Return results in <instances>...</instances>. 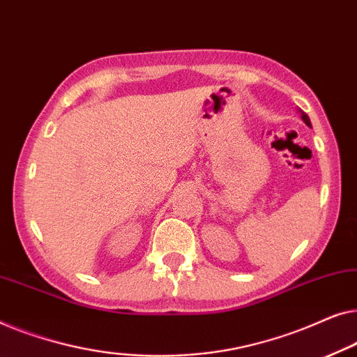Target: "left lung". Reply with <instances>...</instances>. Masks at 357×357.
<instances>
[{
  "instance_id": "left-lung-1",
  "label": "left lung",
  "mask_w": 357,
  "mask_h": 357,
  "mask_svg": "<svg viewBox=\"0 0 357 357\" xmlns=\"http://www.w3.org/2000/svg\"><path fill=\"white\" fill-rule=\"evenodd\" d=\"M299 114H301V118H303V121L305 123V124H307V126L310 128V119H309V116H307V114H305L304 112H303V109H299V112H298Z\"/></svg>"
}]
</instances>
